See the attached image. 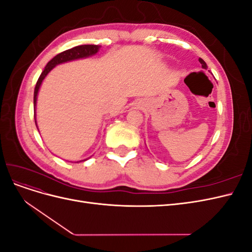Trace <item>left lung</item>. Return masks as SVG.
I'll list each match as a JSON object with an SVG mask.
<instances>
[{
  "mask_svg": "<svg viewBox=\"0 0 252 252\" xmlns=\"http://www.w3.org/2000/svg\"><path fill=\"white\" fill-rule=\"evenodd\" d=\"M199 61H200V63L202 64V67H203V68H205V69H206V68H207V65H206V63H205V61H204V60H202L201 58L199 59Z\"/></svg>",
  "mask_w": 252,
  "mask_h": 252,
  "instance_id": "obj_1",
  "label": "left lung"
}]
</instances>
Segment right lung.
<instances>
[{
	"mask_svg": "<svg viewBox=\"0 0 252 252\" xmlns=\"http://www.w3.org/2000/svg\"><path fill=\"white\" fill-rule=\"evenodd\" d=\"M100 45H80V46H75L71 49L65 50L63 52L59 53L52 60H50L47 63L45 69L41 73L39 80L36 82V85L34 88V94H33V107H34V122L36 125V121H35V106H36V98H37V94H39V90L41 87V84L43 80L46 78V75L50 72L53 67H56L59 64H62L65 62H69V61L73 60H78V59H84V58H88L95 55V53L100 49ZM86 161V159H84Z\"/></svg>",
	"mask_w": 252,
	"mask_h": 252,
	"instance_id": "add662e5",
	"label": "right lung"
}]
</instances>
